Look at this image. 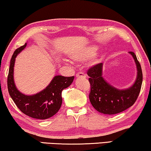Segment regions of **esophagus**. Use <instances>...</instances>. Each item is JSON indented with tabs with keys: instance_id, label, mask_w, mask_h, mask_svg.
I'll return each instance as SVG.
<instances>
[{
	"instance_id": "1",
	"label": "esophagus",
	"mask_w": 151,
	"mask_h": 151,
	"mask_svg": "<svg viewBox=\"0 0 151 151\" xmlns=\"http://www.w3.org/2000/svg\"><path fill=\"white\" fill-rule=\"evenodd\" d=\"M76 78H86V75L82 72H78V73L76 74Z\"/></svg>"
}]
</instances>
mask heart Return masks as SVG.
<instances>
[{"label":"heart","instance_id":"obj_1","mask_svg":"<svg viewBox=\"0 0 151 151\" xmlns=\"http://www.w3.org/2000/svg\"><path fill=\"white\" fill-rule=\"evenodd\" d=\"M97 50H98V48L94 45L82 47V48L73 51L70 55V58L72 60L76 62V63H81V62H84L91 58V62L92 63H94L98 60V55H95Z\"/></svg>","mask_w":151,"mask_h":151}]
</instances>
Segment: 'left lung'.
I'll return each mask as SVG.
<instances>
[{
  "label": "left lung",
  "mask_w": 151,
  "mask_h": 151,
  "mask_svg": "<svg viewBox=\"0 0 151 151\" xmlns=\"http://www.w3.org/2000/svg\"><path fill=\"white\" fill-rule=\"evenodd\" d=\"M129 53L133 57L137 65V76L133 86L125 90L113 87L102 78V63L93 66L87 71L91 85L89 100L92 106L101 113L113 115L122 112L133 106L137 100L141 90L142 71L141 65L133 51Z\"/></svg>",
  "instance_id": "obj_1"
}]
</instances>
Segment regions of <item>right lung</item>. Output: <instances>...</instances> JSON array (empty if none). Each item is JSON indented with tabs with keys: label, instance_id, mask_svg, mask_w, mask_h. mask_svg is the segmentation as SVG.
I'll return each instance as SVG.
<instances>
[{
	"label": "right lung",
	"instance_id": "right-lung-1",
	"mask_svg": "<svg viewBox=\"0 0 151 151\" xmlns=\"http://www.w3.org/2000/svg\"><path fill=\"white\" fill-rule=\"evenodd\" d=\"M27 43L16 49L10 61L7 77L9 93L16 106L24 114L35 119H45L54 115L60 109L62 91L71 85L74 76H55L46 88L33 96H25L16 88L14 81V67L17 55L26 47Z\"/></svg>",
	"mask_w": 151,
	"mask_h": 151
}]
</instances>
